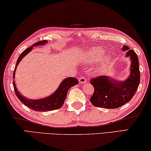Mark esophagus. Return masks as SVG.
Listing matches in <instances>:
<instances>
[{
	"mask_svg": "<svg viewBox=\"0 0 151 151\" xmlns=\"http://www.w3.org/2000/svg\"><path fill=\"white\" fill-rule=\"evenodd\" d=\"M78 81H79V83H81V84H83V83H85L87 82V79H86L85 77H84V76H81L78 78Z\"/></svg>",
	"mask_w": 151,
	"mask_h": 151,
	"instance_id": "34e87169",
	"label": "esophagus"
}]
</instances>
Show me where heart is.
<instances>
[{"mask_svg":"<svg viewBox=\"0 0 151 151\" xmlns=\"http://www.w3.org/2000/svg\"><path fill=\"white\" fill-rule=\"evenodd\" d=\"M103 53H104L103 49L100 48V47H93V48L87 50L83 55H84L86 61L88 63H91V62H93L99 58L98 65L102 66L106 64L107 61H109L110 59V55L109 54H106L104 56H101Z\"/></svg>","mask_w":151,"mask_h":151,"instance_id":"obj_1","label":"heart"}]
</instances>
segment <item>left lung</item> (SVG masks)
<instances>
[{
	"instance_id": "left-lung-1",
	"label": "left lung",
	"mask_w": 151,
	"mask_h": 151,
	"mask_svg": "<svg viewBox=\"0 0 151 151\" xmlns=\"http://www.w3.org/2000/svg\"><path fill=\"white\" fill-rule=\"evenodd\" d=\"M126 57L131 60L130 74L125 81H117L111 76H99L91 80L94 93L90 101L95 107L115 109L130 101L135 95L140 83L138 58L136 52L127 45H123Z\"/></svg>"
}]
</instances>
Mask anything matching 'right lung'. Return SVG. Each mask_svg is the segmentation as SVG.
I'll return each mask as SVG.
<instances>
[{"label":"right lung","instance_id":"add662e5","mask_svg":"<svg viewBox=\"0 0 151 151\" xmlns=\"http://www.w3.org/2000/svg\"><path fill=\"white\" fill-rule=\"evenodd\" d=\"M47 42L46 40H42V41L37 42L35 43L32 46L27 48L26 50L21 53V54L18 58L17 61V64L15 68V70L13 73V78H15V70L17 68V66L20 63V61L22 60L24 56H25L29 52H30L33 49V47L35 45H44L46 44ZM13 87L14 90H15V94L18 99L23 103L24 105L28 107L29 108L32 109L33 110L37 111H52V110H55L60 109L63 106L64 101H65L67 92L69 88L70 87H73L78 83V80L76 78L74 77H68L64 79L63 82L60 83V85L57 88L56 91L54 93H52L50 96L43 98V99H29L28 98H26L23 95H21L17 88L16 87L15 82V81H13Z\"/></svg>","mask_w":151,"mask_h":151}]
</instances>
